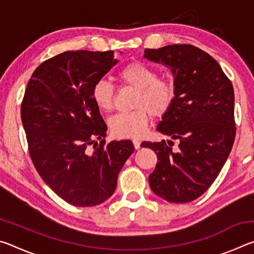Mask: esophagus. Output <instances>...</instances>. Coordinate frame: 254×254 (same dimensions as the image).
I'll return each mask as SVG.
<instances>
[{
  "label": "esophagus",
  "instance_id": "obj_1",
  "mask_svg": "<svg viewBox=\"0 0 254 254\" xmlns=\"http://www.w3.org/2000/svg\"><path fill=\"white\" fill-rule=\"evenodd\" d=\"M140 144H141V142L139 140H133V145H134V148H135V150H137V149H140Z\"/></svg>",
  "mask_w": 254,
  "mask_h": 254
}]
</instances>
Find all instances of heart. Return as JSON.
I'll return each instance as SVG.
<instances>
[{
    "label": "heart",
    "instance_id": "1",
    "mask_svg": "<svg viewBox=\"0 0 254 254\" xmlns=\"http://www.w3.org/2000/svg\"><path fill=\"white\" fill-rule=\"evenodd\" d=\"M124 85L135 88L134 111L119 113L110 119L111 133L120 139H137L143 135L150 121V114L161 118L168 113L176 98L173 81L158 78L157 71L141 62H132L118 74ZM92 100L102 112H110L114 104V89L109 81L101 79L93 85Z\"/></svg>",
    "mask_w": 254,
    "mask_h": 254
}]
</instances>
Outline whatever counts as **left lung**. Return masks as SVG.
<instances>
[{
	"instance_id": "1",
	"label": "left lung",
	"mask_w": 254,
	"mask_h": 254,
	"mask_svg": "<svg viewBox=\"0 0 254 254\" xmlns=\"http://www.w3.org/2000/svg\"><path fill=\"white\" fill-rule=\"evenodd\" d=\"M144 58L173 72L176 98L157 130L179 140L177 151L165 141L141 144L158 157L149 185L170 203H188L210 187L233 147V86L216 60L194 46L145 49Z\"/></svg>"
}]
</instances>
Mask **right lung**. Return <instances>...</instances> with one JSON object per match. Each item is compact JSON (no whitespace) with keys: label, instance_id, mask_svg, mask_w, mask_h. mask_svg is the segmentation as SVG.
<instances>
[{"label":"right lung","instance_id":"add662e5","mask_svg":"<svg viewBox=\"0 0 254 254\" xmlns=\"http://www.w3.org/2000/svg\"><path fill=\"white\" fill-rule=\"evenodd\" d=\"M115 64L114 51L55 56L33 71L21 104L34 167L60 198L74 206H96L110 198L134 151L130 140L105 143L107 127L91 96L93 85Z\"/></svg>","mask_w":254,"mask_h":254}]
</instances>
